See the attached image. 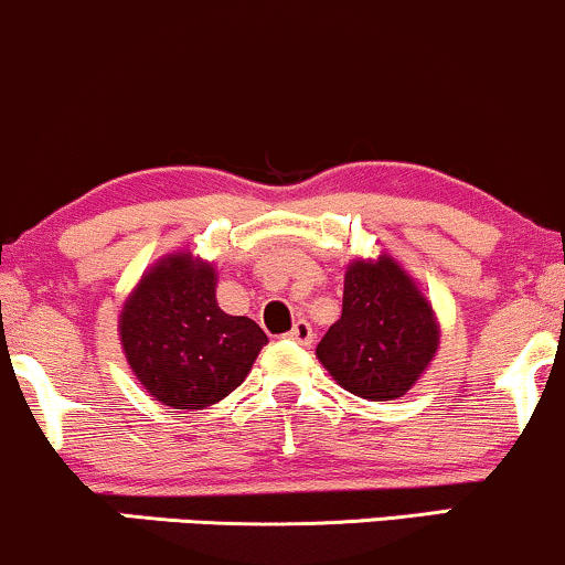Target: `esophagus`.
Listing matches in <instances>:
<instances>
[{"mask_svg":"<svg viewBox=\"0 0 565 565\" xmlns=\"http://www.w3.org/2000/svg\"><path fill=\"white\" fill-rule=\"evenodd\" d=\"M289 342H297V345H310L313 342V329H310L308 321H297L287 334Z\"/></svg>","mask_w":565,"mask_h":565,"instance_id":"obj_1","label":"esophagus"}]
</instances>
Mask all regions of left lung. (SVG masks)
<instances>
[{
  "instance_id": "obj_1",
  "label": "left lung",
  "mask_w": 565,
  "mask_h": 565,
  "mask_svg": "<svg viewBox=\"0 0 565 565\" xmlns=\"http://www.w3.org/2000/svg\"><path fill=\"white\" fill-rule=\"evenodd\" d=\"M440 323L430 300L395 257H355L345 268L342 316L316 348L340 387L369 401L412 391L436 359Z\"/></svg>"
}]
</instances>
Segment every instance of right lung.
Instances as JSON below:
<instances>
[{"instance_id":"obj_1","label":"right lung","mask_w":565,"mask_h":565,"mask_svg":"<svg viewBox=\"0 0 565 565\" xmlns=\"http://www.w3.org/2000/svg\"><path fill=\"white\" fill-rule=\"evenodd\" d=\"M215 265L172 252L157 260L119 313V340L142 391L172 408H206L242 385L268 337L217 305Z\"/></svg>"}]
</instances>
